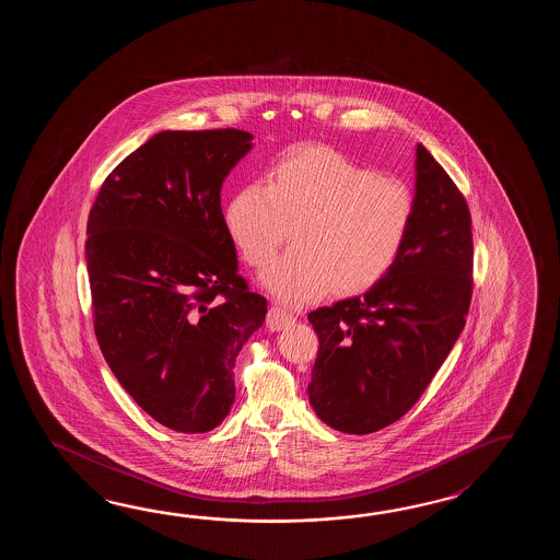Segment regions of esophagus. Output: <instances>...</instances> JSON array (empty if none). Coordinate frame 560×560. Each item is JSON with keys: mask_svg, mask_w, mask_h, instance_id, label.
<instances>
[{"mask_svg": "<svg viewBox=\"0 0 560 560\" xmlns=\"http://www.w3.org/2000/svg\"><path fill=\"white\" fill-rule=\"evenodd\" d=\"M294 320H296L294 314H290L288 310L280 308V306H272V308L268 310L266 326H268L272 332H278V330H282L285 326H290Z\"/></svg>", "mask_w": 560, "mask_h": 560, "instance_id": "34e87169", "label": "esophagus"}]
</instances>
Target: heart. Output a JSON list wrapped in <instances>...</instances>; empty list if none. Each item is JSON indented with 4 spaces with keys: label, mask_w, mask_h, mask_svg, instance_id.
Wrapping results in <instances>:
<instances>
[{
    "label": "heart",
    "mask_w": 560,
    "mask_h": 560,
    "mask_svg": "<svg viewBox=\"0 0 560 560\" xmlns=\"http://www.w3.org/2000/svg\"><path fill=\"white\" fill-rule=\"evenodd\" d=\"M415 220V198L400 179L378 176L322 143L285 152L264 184H250L226 210L228 234L254 268L272 262L264 284L285 304L358 294L398 262Z\"/></svg>",
    "instance_id": "1"
}]
</instances>
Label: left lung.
I'll list each match as a JSON object with an SVG mask.
<instances>
[{
	"label": "left lung",
	"instance_id": "left-lung-1",
	"mask_svg": "<svg viewBox=\"0 0 560 560\" xmlns=\"http://www.w3.org/2000/svg\"><path fill=\"white\" fill-rule=\"evenodd\" d=\"M470 226L463 191L418 143L415 220L398 262L366 294L308 314L320 342L308 396L322 422L370 434L417 405L465 328Z\"/></svg>",
	"mask_w": 560,
	"mask_h": 560
}]
</instances>
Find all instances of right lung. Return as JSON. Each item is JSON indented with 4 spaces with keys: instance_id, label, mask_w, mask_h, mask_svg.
<instances>
[{
    "instance_id": "obj_1",
    "label": "right lung",
    "mask_w": 560,
    "mask_h": 560,
    "mask_svg": "<svg viewBox=\"0 0 560 560\" xmlns=\"http://www.w3.org/2000/svg\"><path fill=\"white\" fill-rule=\"evenodd\" d=\"M248 131H160L104 179L88 218L94 332L150 417L208 432L236 396L234 362L266 318L220 206Z\"/></svg>"
}]
</instances>
